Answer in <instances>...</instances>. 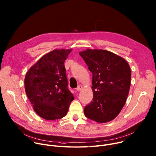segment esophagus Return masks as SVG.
I'll return each mask as SVG.
<instances>
[{"label":"esophagus","instance_id":"esophagus-1","mask_svg":"<svg viewBox=\"0 0 156 156\" xmlns=\"http://www.w3.org/2000/svg\"><path fill=\"white\" fill-rule=\"evenodd\" d=\"M82 89H83V87H82L81 85H79V86L76 88V90L78 91H81Z\"/></svg>","mask_w":156,"mask_h":156}]
</instances>
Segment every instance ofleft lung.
<instances>
[{
  "label": "left lung",
  "mask_w": 156,
  "mask_h": 156,
  "mask_svg": "<svg viewBox=\"0 0 156 156\" xmlns=\"http://www.w3.org/2000/svg\"><path fill=\"white\" fill-rule=\"evenodd\" d=\"M79 54L93 75V99L84 108V115L97 122H109L126 103L131 86L130 66L123 58L105 50L88 48Z\"/></svg>",
  "instance_id": "obj_1"
}]
</instances>
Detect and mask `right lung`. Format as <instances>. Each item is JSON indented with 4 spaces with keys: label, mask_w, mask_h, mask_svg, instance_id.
Segmentation results:
<instances>
[{
    "label": "right lung",
    "mask_w": 156,
    "mask_h": 156,
    "mask_svg": "<svg viewBox=\"0 0 156 156\" xmlns=\"http://www.w3.org/2000/svg\"><path fill=\"white\" fill-rule=\"evenodd\" d=\"M72 49H55L44 55L28 71L24 83L34 110L47 120L67 114L73 94L68 89L65 60Z\"/></svg>",
    "instance_id": "add662e5"
}]
</instances>
